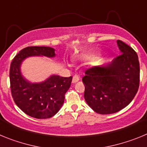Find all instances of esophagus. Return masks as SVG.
<instances>
[{"label":"esophagus","instance_id":"obj_1","mask_svg":"<svg viewBox=\"0 0 147 147\" xmlns=\"http://www.w3.org/2000/svg\"><path fill=\"white\" fill-rule=\"evenodd\" d=\"M80 77L78 75H74V77H73V80H72V82L73 83H76L78 81H80Z\"/></svg>","mask_w":147,"mask_h":147}]
</instances>
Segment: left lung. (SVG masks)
Returning <instances> with one entry per match:
<instances>
[{
  "instance_id": "obj_1",
  "label": "left lung",
  "mask_w": 147,
  "mask_h": 147,
  "mask_svg": "<svg viewBox=\"0 0 147 147\" xmlns=\"http://www.w3.org/2000/svg\"><path fill=\"white\" fill-rule=\"evenodd\" d=\"M117 45L121 55L108 64L89 68L82 78L85 101L97 113L120 111L132 102L139 88L137 54L121 40H117Z\"/></svg>"
}]
</instances>
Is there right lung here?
<instances>
[{
	"label": "right lung",
	"mask_w": 147,
	"mask_h": 147,
	"mask_svg": "<svg viewBox=\"0 0 147 147\" xmlns=\"http://www.w3.org/2000/svg\"><path fill=\"white\" fill-rule=\"evenodd\" d=\"M55 56V49L53 48L30 46L20 51L11 63V96L17 106L31 117L43 119L54 116L64 103L65 94L71 86L72 76L51 75L45 81L32 83L22 74V62L30 57L53 58Z\"/></svg>",
	"instance_id": "1"
}]
</instances>
